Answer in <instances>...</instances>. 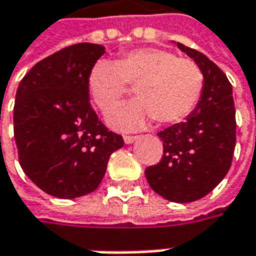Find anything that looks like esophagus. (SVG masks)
Instances as JSON below:
<instances>
[{"label":"esophagus","instance_id":"34e87169","mask_svg":"<svg viewBox=\"0 0 256 256\" xmlns=\"http://www.w3.org/2000/svg\"><path fill=\"white\" fill-rule=\"evenodd\" d=\"M136 138H138L136 135H124V141H125V144H131V142H134Z\"/></svg>","mask_w":256,"mask_h":256}]
</instances>
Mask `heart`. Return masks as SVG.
Returning a JSON list of instances; mask_svg holds the SVG:
<instances>
[{"mask_svg":"<svg viewBox=\"0 0 256 256\" xmlns=\"http://www.w3.org/2000/svg\"><path fill=\"white\" fill-rule=\"evenodd\" d=\"M128 84L135 86L138 99L109 116L121 130L140 128L152 118L161 124L184 121L198 108L204 76L194 60L157 47L130 50L115 62L100 58L88 76L89 92L105 114L121 104Z\"/></svg>","mask_w":256,"mask_h":256,"instance_id":"b5f03b06","label":"heart"}]
</instances>
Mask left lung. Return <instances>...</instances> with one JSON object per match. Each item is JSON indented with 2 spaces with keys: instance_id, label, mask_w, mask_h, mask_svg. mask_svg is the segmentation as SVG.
<instances>
[{
  "instance_id": "left-lung-1",
  "label": "left lung",
  "mask_w": 256,
  "mask_h": 256,
  "mask_svg": "<svg viewBox=\"0 0 256 256\" xmlns=\"http://www.w3.org/2000/svg\"><path fill=\"white\" fill-rule=\"evenodd\" d=\"M203 72L204 89L184 122L158 132L162 157L150 166L146 177L151 188L176 203L204 198L228 174L236 142L232 84L212 60L194 48L177 43Z\"/></svg>"
}]
</instances>
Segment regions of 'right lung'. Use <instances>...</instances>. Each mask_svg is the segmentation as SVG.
<instances>
[{
    "mask_svg": "<svg viewBox=\"0 0 256 256\" xmlns=\"http://www.w3.org/2000/svg\"><path fill=\"white\" fill-rule=\"evenodd\" d=\"M105 47L78 43L34 64L20 82L14 138L21 168L50 196L74 198L100 184L110 154L124 146L89 102L88 76Z\"/></svg>",
    "mask_w": 256,
    "mask_h": 256,
    "instance_id": "right-lung-1",
    "label": "right lung"
}]
</instances>
